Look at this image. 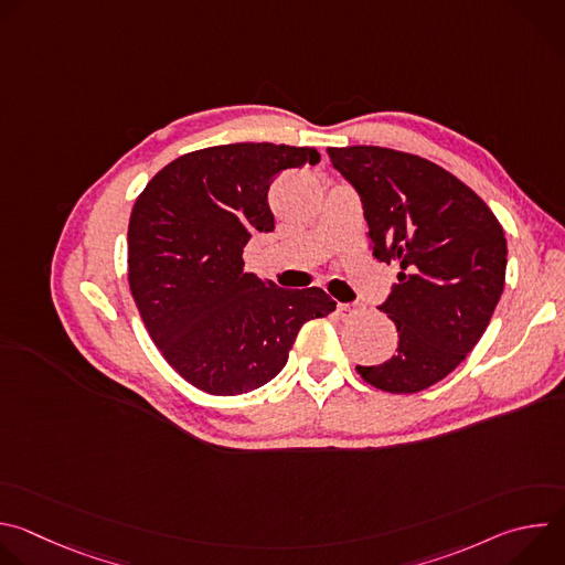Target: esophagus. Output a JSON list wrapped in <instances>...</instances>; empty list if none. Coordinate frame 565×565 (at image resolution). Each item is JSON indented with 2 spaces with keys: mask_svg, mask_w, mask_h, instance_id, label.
Returning a JSON list of instances; mask_svg holds the SVG:
<instances>
[{
  "mask_svg": "<svg viewBox=\"0 0 565 565\" xmlns=\"http://www.w3.org/2000/svg\"><path fill=\"white\" fill-rule=\"evenodd\" d=\"M338 310H340V315H342V317H353V315H358V312L362 310V303H358V301L340 303V306H338Z\"/></svg>",
  "mask_w": 565,
  "mask_h": 565,
  "instance_id": "esophagus-1",
  "label": "esophagus"
}]
</instances>
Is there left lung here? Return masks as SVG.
<instances>
[{"mask_svg":"<svg viewBox=\"0 0 565 565\" xmlns=\"http://www.w3.org/2000/svg\"><path fill=\"white\" fill-rule=\"evenodd\" d=\"M327 151L360 194L373 257L399 270L377 306L397 329V351L358 373L388 393L429 388L490 324L505 284V232L486 201L427 158L371 145Z\"/></svg>","mask_w":565,"mask_h":565,"instance_id":"obj_1","label":"left lung"}]
</instances>
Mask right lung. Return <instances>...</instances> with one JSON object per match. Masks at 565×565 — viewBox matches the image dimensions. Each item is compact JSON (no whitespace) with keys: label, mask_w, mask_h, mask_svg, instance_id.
<instances>
[{"label":"right lung","mask_w":565,"mask_h":565,"mask_svg":"<svg viewBox=\"0 0 565 565\" xmlns=\"http://www.w3.org/2000/svg\"><path fill=\"white\" fill-rule=\"evenodd\" d=\"M319 163L312 147L234 142L185 153L160 170L129 218V288L158 351L212 395L248 393L288 362L299 329L335 301L286 290L244 270L255 232H273L270 181Z\"/></svg>","instance_id":"right-lung-1"}]
</instances>
